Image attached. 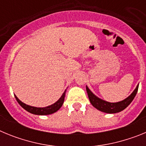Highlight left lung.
<instances>
[{
	"mask_svg": "<svg viewBox=\"0 0 146 146\" xmlns=\"http://www.w3.org/2000/svg\"><path fill=\"white\" fill-rule=\"evenodd\" d=\"M138 86H137V88H135V91H133V93L129 97L125 99L123 101L116 103H110L108 102L104 101L102 99H99L89 90V88L87 86H86V91H87L89 100H90L91 104L94 108H96L97 110H99L102 112H104V113H116L122 111L126 107H128L129 104L132 102L134 98L136 96L137 92L138 91Z\"/></svg>",
	"mask_w": 146,
	"mask_h": 146,
	"instance_id": "left-lung-1",
	"label": "left lung"
}]
</instances>
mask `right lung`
<instances>
[{
    "mask_svg": "<svg viewBox=\"0 0 146 146\" xmlns=\"http://www.w3.org/2000/svg\"><path fill=\"white\" fill-rule=\"evenodd\" d=\"M66 91V90L64 91V93L63 94L61 97H60L56 102L54 103L52 105H50V106L46 107V108H35V107L30 106V105H28V104H25V103L22 102L16 96H15V98H16L17 101V102L20 104V106L23 108H24L25 110L29 112V113L35 115H49L52 114V113H55V112L58 111V110L61 108L62 104H63V103H64V102Z\"/></svg>",
    "mask_w": 146,
    "mask_h": 146,
    "instance_id": "right-lung-1",
    "label": "right lung"
}]
</instances>
